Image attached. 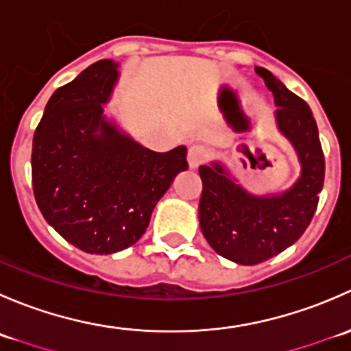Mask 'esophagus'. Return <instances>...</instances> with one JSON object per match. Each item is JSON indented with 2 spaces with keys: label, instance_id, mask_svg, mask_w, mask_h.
I'll list each match as a JSON object with an SVG mask.
<instances>
[{
  "label": "esophagus",
  "instance_id": "obj_1",
  "mask_svg": "<svg viewBox=\"0 0 351 351\" xmlns=\"http://www.w3.org/2000/svg\"><path fill=\"white\" fill-rule=\"evenodd\" d=\"M186 158H189L190 168L195 169L205 161V158H207V151H205L202 146H192L189 149V156H186Z\"/></svg>",
  "mask_w": 351,
  "mask_h": 351
}]
</instances>
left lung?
<instances>
[{"label": "left lung", "instance_id": "8db88e82", "mask_svg": "<svg viewBox=\"0 0 351 351\" xmlns=\"http://www.w3.org/2000/svg\"><path fill=\"white\" fill-rule=\"evenodd\" d=\"M256 73L274 93L275 123L295 149L300 175L284 192L254 195L221 159L198 168L202 234L215 253L239 265L261 263L292 246L309 226L324 182V154L309 105L268 69L256 67Z\"/></svg>", "mask_w": 351, "mask_h": 351}]
</instances>
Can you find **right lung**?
Segmentation results:
<instances>
[{"label":"right lung","instance_id":"obj_1","mask_svg":"<svg viewBox=\"0 0 351 351\" xmlns=\"http://www.w3.org/2000/svg\"><path fill=\"white\" fill-rule=\"evenodd\" d=\"M119 62L104 59L54 91L32 144L38 208L67 243L91 254L132 246L159 198L189 169L186 147L156 153L129 136L104 105Z\"/></svg>","mask_w":351,"mask_h":351}]
</instances>
